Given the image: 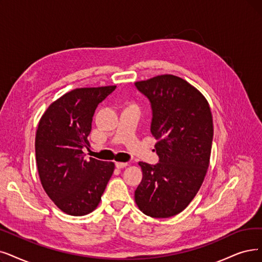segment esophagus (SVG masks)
I'll list each match as a JSON object with an SVG mask.
<instances>
[{"instance_id": "1", "label": "esophagus", "mask_w": 262, "mask_h": 262, "mask_svg": "<svg viewBox=\"0 0 262 262\" xmlns=\"http://www.w3.org/2000/svg\"><path fill=\"white\" fill-rule=\"evenodd\" d=\"M128 165L127 162H116V167H118V169H123V167H125Z\"/></svg>"}]
</instances>
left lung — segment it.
Instances as JSON below:
<instances>
[{"label":"left lung","instance_id":"obj_1","mask_svg":"<svg viewBox=\"0 0 262 262\" xmlns=\"http://www.w3.org/2000/svg\"><path fill=\"white\" fill-rule=\"evenodd\" d=\"M150 102V132L159 162H139L143 172L135 203L154 218L175 216L204 181L213 142L211 108L202 93L181 77L159 75L135 82Z\"/></svg>","mask_w":262,"mask_h":262}]
</instances>
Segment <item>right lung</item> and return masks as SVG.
<instances>
[{
	"instance_id": "add662e5",
	"label": "right lung",
	"mask_w": 262,
	"mask_h": 262,
	"mask_svg": "<svg viewBox=\"0 0 262 262\" xmlns=\"http://www.w3.org/2000/svg\"><path fill=\"white\" fill-rule=\"evenodd\" d=\"M116 86L77 88L51 103L41 116L35 155L41 186L72 216L96 210L114 172V162L85 158L96 108Z\"/></svg>"
}]
</instances>
